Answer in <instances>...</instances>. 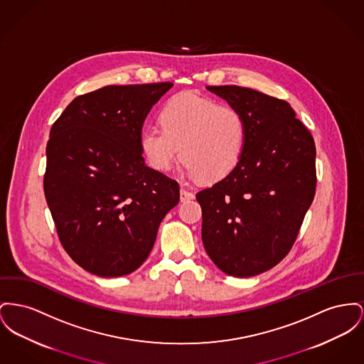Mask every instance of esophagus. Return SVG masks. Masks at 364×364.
<instances>
[{
  "instance_id": "esophagus-1",
  "label": "esophagus",
  "mask_w": 364,
  "mask_h": 364,
  "mask_svg": "<svg viewBox=\"0 0 364 364\" xmlns=\"http://www.w3.org/2000/svg\"><path fill=\"white\" fill-rule=\"evenodd\" d=\"M193 191H190V190H187V188H184V187H181V190H180V199H181V202H186V200H190V199H193Z\"/></svg>"
}]
</instances>
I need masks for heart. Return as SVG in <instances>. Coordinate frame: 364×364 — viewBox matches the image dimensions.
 Masks as SVG:
<instances>
[{"label":"heart","mask_w":364,"mask_h":364,"mask_svg":"<svg viewBox=\"0 0 364 364\" xmlns=\"http://www.w3.org/2000/svg\"><path fill=\"white\" fill-rule=\"evenodd\" d=\"M160 127L140 134V149L155 171L171 169L181 158L190 176L203 183L225 178L239 165L246 144V121L231 105L186 92L171 97L159 112Z\"/></svg>","instance_id":"1"}]
</instances>
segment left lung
Returning <instances> with one entry per match:
<instances>
[{
  "label": "left lung",
  "mask_w": 364,
  "mask_h": 364,
  "mask_svg": "<svg viewBox=\"0 0 364 364\" xmlns=\"http://www.w3.org/2000/svg\"><path fill=\"white\" fill-rule=\"evenodd\" d=\"M208 89L242 112L247 134L235 171L196 193L202 242L223 272L249 278L291 250L316 191V147L286 100L242 86Z\"/></svg>",
  "instance_id": "1"
}]
</instances>
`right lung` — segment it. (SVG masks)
Segmentation results:
<instances>
[{
    "mask_svg": "<svg viewBox=\"0 0 364 364\" xmlns=\"http://www.w3.org/2000/svg\"><path fill=\"white\" fill-rule=\"evenodd\" d=\"M173 84L108 85L75 97L46 144L43 193L67 255L87 272L117 278L150 255L178 183L144 164L140 134Z\"/></svg>",
    "mask_w": 364,
    "mask_h": 364,
    "instance_id": "obj_1",
    "label": "right lung"
}]
</instances>
